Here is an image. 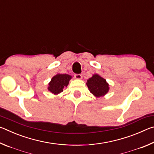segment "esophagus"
I'll return each instance as SVG.
<instances>
[{"mask_svg": "<svg viewBox=\"0 0 154 154\" xmlns=\"http://www.w3.org/2000/svg\"><path fill=\"white\" fill-rule=\"evenodd\" d=\"M74 77L76 79H82V76L81 74H75L74 75Z\"/></svg>", "mask_w": 154, "mask_h": 154, "instance_id": "34e87169", "label": "esophagus"}]
</instances>
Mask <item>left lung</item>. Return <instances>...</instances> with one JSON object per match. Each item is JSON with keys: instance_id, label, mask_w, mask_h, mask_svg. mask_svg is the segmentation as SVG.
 Instances as JSON below:
<instances>
[{"instance_id": "8db88e82", "label": "left lung", "mask_w": 154, "mask_h": 154, "mask_svg": "<svg viewBox=\"0 0 154 154\" xmlns=\"http://www.w3.org/2000/svg\"><path fill=\"white\" fill-rule=\"evenodd\" d=\"M86 85L90 92L96 97L105 96L109 90V83L104 78L97 74L93 75L92 77L88 79Z\"/></svg>"}]
</instances>
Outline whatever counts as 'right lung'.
I'll list each match as a JSON object with an SVG mask.
<instances>
[{
    "mask_svg": "<svg viewBox=\"0 0 154 154\" xmlns=\"http://www.w3.org/2000/svg\"><path fill=\"white\" fill-rule=\"evenodd\" d=\"M71 78V75L67 74H57L49 83L48 90L54 94H58L63 91L64 87H67Z\"/></svg>",
    "mask_w": 154,
    "mask_h": 154,
    "instance_id": "add662e5",
    "label": "right lung"
}]
</instances>
